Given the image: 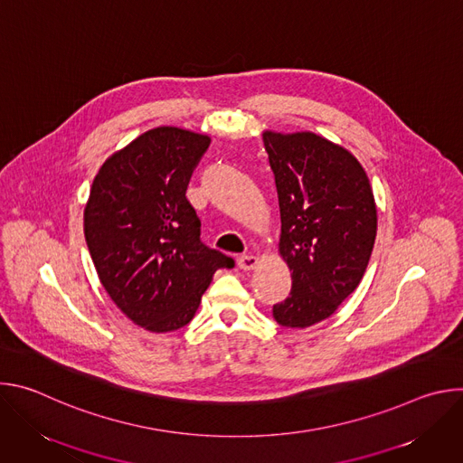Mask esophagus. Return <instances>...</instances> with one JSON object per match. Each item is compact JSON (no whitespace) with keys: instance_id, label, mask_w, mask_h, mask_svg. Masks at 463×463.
Wrapping results in <instances>:
<instances>
[{"instance_id":"esophagus-1","label":"esophagus","mask_w":463,"mask_h":463,"mask_svg":"<svg viewBox=\"0 0 463 463\" xmlns=\"http://www.w3.org/2000/svg\"><path fill=\"white\" fill-rule=\"evenodd\" d=\"M260 263V258L254 256V254H243L238 258V268L243 269V271H252L258 268Z\"/></svg>"}]
</instances>
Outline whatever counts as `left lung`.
I'll return each instance as SVG.
<instances>
[{
    "label": "left lung",
    "mask_w": 463,
    "mask_h": 463,
    "mask_svg": "<svg viewBox=\"0 0 463 463\" xmlns=\"http://www.w3.org/2000/svg\"><path fill=\"white\" fill-rule=\"evenodd\" d=\"M261 136L279 194V254L293 280L273 317L304 329L332 317L357 289L377 234V207L364 168L345 146L313 131Z\"/></svg>",
    "instance_id": "obj_1"
}]
</instances>
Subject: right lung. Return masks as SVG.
<instances>
[{"mask_svg": "<svg viewBox=\"0 0 463 463\" xmlns=\"http://www.w3.org/2000/svg\"><path fill=\"white\" fill-rule=\"evenodd\" d=\"M209 145V136L184 128H152L102 163L84 207L100 284L152 334L188 324L214 273L234 266L231 256L202 243V222L184 197Z\"/></svg>", "mask_w": 463, "mask_h": 463, "instance_id": "add662e5", "label": "right lung"}]
</instances>
